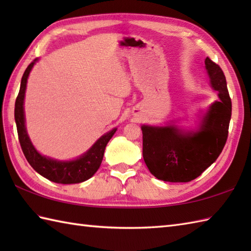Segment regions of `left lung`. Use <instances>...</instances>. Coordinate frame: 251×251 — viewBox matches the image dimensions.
Here are the masks:
<instances>
[{"instance_id": "left-lung-1", "label": "left lung", "mask_w": 251, "mask_h": 251, "mask_svg": "<svg viewBox=\"0 0 251 251\" xmlns=\"http://www.w3.org/2000/svg\"><path fill=\"white\" fill-rule=\"evenodd\" d=\"M205 66L220 100L209 106L199 131L184 135L175 126H141L143 159L150 173L159 180H194L216 161L226 146L232 101L221 68L208 57Z\"/></svg>"}]
</instances>
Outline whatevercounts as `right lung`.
<instances>
[{"label": "right lung", "instance_id": "obj_1", "mask_svg": "<svg viewBox=\"0 0 251 251\" xmlns=\"http://www.w3.org/2000/svg\"><path fill=\"white\" fill-rule=\"evenodd\" d=\"M36 61L37 59H34L25 69L23 78H21L19 94L15 102V121L16 125H17L18 139L21 149H23L26 161L29 162L32 168L41 176H43L44 178L52 181V182L62 184L83 182V181H86L90 177H93L100 167L103 158L104 149L112 136L114 135L116 128H113L102 137H100L86 153L76 159H73V161L61 162L41 155L32 145L28 132H26L24 111L26 81H28L30 71Z\"/></svg>", "mask_w": 251, "mask_h": 251}]
</instances>
